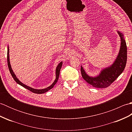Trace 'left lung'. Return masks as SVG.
Segmentation results:
<instances>
[{
    "instance_id": "1",
    "label": "left lung",
    "mask_w": 132,
    "mask_h": 132,
    "mask_svg": "<svg viewBox=\"0 0 132 132\" xmlns=\"http://www.w3.org/2000/svg\"><path fill=\"white\" fill-rule=\"evenodd\" d=\"M117 33L121 38V46L119 54L111 66L103 69L99 75L95 77H89L81 66L80 71L83 78L94 87H107L118 78L125 68L127 61V44L122 33L119 31H117Z\"/></svg>"
}]
</instances>
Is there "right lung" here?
Returning <instances> with one entry per match:
<instances>
[{"label":"right lung","instance_id":"1","mask_svg":"<svg viewBox=\"0 0 132 132\" xmlns=\"http://www.w3.org/2000/svg\"><path fill=\"white\" fill-rule=\"evenodd\" d=\"M7 63H8V69H9V70L10 71V73L12 75V77H13V79L15 80V82L18 83L19 85H20L21 86H23V87L27 88V89H28L30 91H31L33 93H35V94H44L45 92H46L47 91H48L49 90H50V89H52L54 86L55 85L56 83L57 82L58 79L59 78V76H60V70H61V69L62 68V62H61L58 64V65L57 66V68H56V78L54 80V82L53 83L52 85L51 86H50L48 87H47L46 88H44V89H35V88H33L30 87L26 86V85H24L23 83H21L20 81L17 77H16V75L14 73L12 68H11V64H10V56H9V47H8V51H7Z\"/></svg>","mask_w":132,"mask_h":132}]
</instances>
